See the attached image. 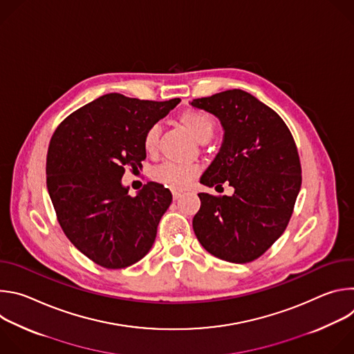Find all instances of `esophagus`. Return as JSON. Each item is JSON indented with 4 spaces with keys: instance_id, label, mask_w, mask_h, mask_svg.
<instances>
[{
    "instance_id": "obj_1",
    "label": "esophagus",
    "mask_w": 354,
    "mask_h": 354,
    "mask_svg": "<svg viewBox=\"0 0 354 354\" xmlns=\"http://www.w3.org/2000/svg\"><path fill=\"white\" fill-rule=\"evenodd\" d=\"M172 196H174V200H178V198L182 196V192H179V190H172Z\"/></svg>"
}]
</instances>
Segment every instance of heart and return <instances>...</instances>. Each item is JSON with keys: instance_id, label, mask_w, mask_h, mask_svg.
I'll list each match as a JSON object with an SVG mask.
<instances>
[{"instance_id": "1", "label": "heart", "mask_w": 354, "mask_h": 354, "mask_svg": "<svg viewBox=\"0 0 354 354\" xmlns=\"http://www.w3.org/2000/svg\"><path fill=\"white\" fill-rule=\"evenodd\" d=\"M180 124L192 134L194 140L205 144L209 141L214 133V119L197 109H186L179 115ZM160 140V127L157 124L147 129L142 137V147L145 153L153 156L158 149ZM198 169L192 165H179L174 162H165L151 172V176L158 183H162L171 189H185L190 185V182L197 176Z\"/></svg>"}]
</instances>
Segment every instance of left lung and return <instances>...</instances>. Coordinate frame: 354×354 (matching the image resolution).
Returning <instances> with one entry per match:
<instances>
[{"label":"left lung","instance_id":"left-lung-1","mask_svg":"<svg viewBox=\"0 0 354 354\" xmlns=\"http://www.w3.org/2000/svg\"><path fill=\"white\" fill-rule=\"evenodd\" d=\"M192 106L214 115L223 144L200 183L228 182L232 196L198 193L193 231L218 259L246 263L258 259L284 232L301 187L294 138L283 119L255 96L230 89L193 99Z\"/></svg>","mask_w":354,"mask_h":354}]
</instances>
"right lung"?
I'll use <instances>...</instances> for the list:
<instances>
[{
  "label": "right lung",
  "instance_id": "right-lung-1",
  "mask_svg": "<svg viewBox=\"0 0 354 354\" xmlns=\"http://www.w3.org/2000/svg\"><path fill=\"white\" fill-rule=\"evenodd\" d=\"M179 102L108 93L71 113L50 140L48 196L67 238L96 265L123 269L153 246L172 194L148 182L131 197L122 176L142 167L144 133Z\"/></svg>",
  "mask_w": 354,
  "mask_h": 354
}]
</instances>
